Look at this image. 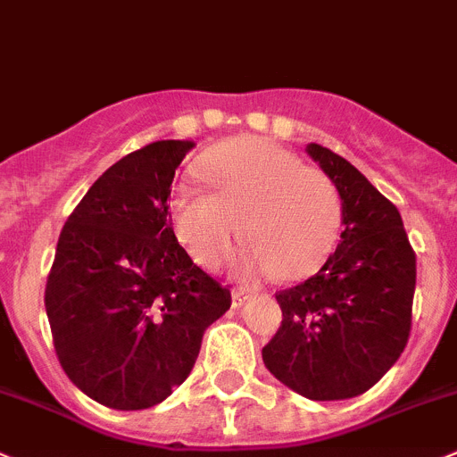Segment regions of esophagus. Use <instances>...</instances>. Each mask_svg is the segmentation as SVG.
<instances>
[{"label": "esophagus", "mask_w": 457, "mask_h": 457, "mask_svg": "<svg viewBox=\"0 0 457 457\" xmlns=\"http://www.w3.org/2000/svg\"><path fill=\"white\" fill-rule=\"evenodd\" d=\"M247 299H250V295H247L245 290H241V287H238V290L232 292V308H241V305L245 303Z\"/></svg>", "instance_id": "34e87169"}]
</instances>
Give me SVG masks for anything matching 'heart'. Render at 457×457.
<instances>
[{"mask_svg": "<svg viewBox=\"0 0 457 457\" xmlns=\"http://www.w3.org/2000/svg\"><path fill=\"white\" fill-rule=\"evenodd\" d=\"M201 171L214 194L180 185L171 196L174 228L203 265L232 252L241 228L243 277L301 278L330 254L341 225V196L328 174L301 165L261 138L228 140L212 149Z\"/></svg>", "mask_w": 457, "mask_h": 457, "instance_id": "obj_1", "label": "heart"}]
</instances>
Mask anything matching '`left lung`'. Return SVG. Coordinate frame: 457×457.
I'll list each match as a JSON object with an SVG mask.
<instances>
[{
    "mask_svg": "<svg viewBox=\"0 0 457 457\" xmlns=\"http://www.w3.org/2000/svg\"><path fill=\"white\" fill-rule=\"evenodd\" d=\"M305 152L339 189L344 232L314 277L277 292L283 321L263 361L308 400H348L375 386L409 341L415 252L397 207L360 170L321 145Z\"/></svg>",
    "mask_w": 457,
    "mask_h": 457,
    "instance_id": "obj_1",
    "label": "left lung"
}]
</instances>
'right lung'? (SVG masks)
I'll return each mask as SVG.
<instances>
[{
  "mask_svg": "<svg viewBox=\"0 0 457 457\" xmlns=\"http://www.w3.org/2000/svg\"><path fill=\"white\" fill-rule=\"evenodd\" d=\"M192 140L127 154L91 185L57 241L44 305L66 378L97 404H161L196 364L232 295L176 238L167 198Z\"/></svg>",
  "mask_w": 457,
  "mask_h": 457,
  "instance_id": "obj_1",
  "label": "right lung"
}]
</instances>
